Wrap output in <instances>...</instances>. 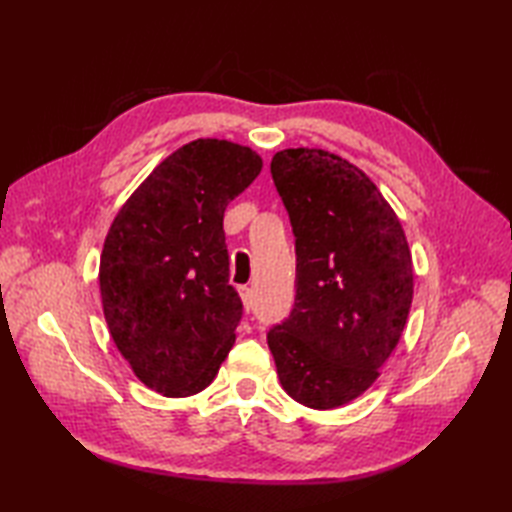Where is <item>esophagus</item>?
Here are the masks:
<instances>
[{
  "label": "esophagus",
  "instance_id": "34e87169",
  "mask_svg": "<svg viewBox=\"0 0 512 512\" xmlns=\"http://www.w3.org/2000/svg\"><path fill=\"white\" fill-rule=\"evenodd\" d=\"M239 297H242V301H244L246 312L253 308V290H250L248 286H239Z\"/></svg>",
  "mask_w": 512,
  "mask_h": 512
}]
</instances>
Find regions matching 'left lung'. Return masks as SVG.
I'll list each match as a JSON object with an SVG mask.
<instances>
[{"label": "left lung", "instance_id": "1", "mask_svg": "<svg viewBox=\"0 0 512 512\" xmlns=\"http://www.w3.org/2000/svg\"><path fill=\"white\" fill-rule=\"evenodd\" d=\"M270 173L295 233L297 295L268 347L290 398L341 407L372 387L405 330L411 250L383 193L345 158L284 149Z\"/></svg>", "mask_w": 512, "mask_h": 512}]
</instances>
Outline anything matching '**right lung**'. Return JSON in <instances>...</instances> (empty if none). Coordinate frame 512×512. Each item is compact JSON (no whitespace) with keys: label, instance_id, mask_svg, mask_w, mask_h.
Returning <instances> with one entry per match:
<instances>
[{"label":"right lung","instance_id":"right-lung-1","mask_svg":"<svg viewBox=\"0 0 512 512\" xmlns=\"http://www.w3.org/2000/svg\"><path fill=\"white\" fill-rule=\"evenodd\" d=\"M262 167L250 147L193 140L129 195L105 237L107 328L140 383L162 396L209 387L235 343L242 301L228 284L224 211Z\"/></svg>","mask_w":512,"mask_h":512}]
</instances>
